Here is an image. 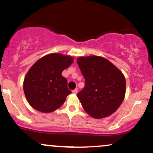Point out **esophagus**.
<instances>
[{
  "instance_id": "34e87169",
  "label": "esophagus",
  "mask_w": 153,
  "mask_h": 153,
  "mask_svg": "<svg viewBox=\"0 0 153 153\" xmlns=\"http://www.w3.org/2000/svg\"><path fill=\"white\" fill-rule=\"evenodd\" d=\"M77 92H78V89H74V90L72 91V93L73 94H77Z\"/></svg>"
}]
</instances>
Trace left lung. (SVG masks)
I'll return each mask as SVG.
<instances>
[{
    "label": "left lung",
    "instance_id": "obj_1",
    "mask_svg": "<svg viewBox=\"0 0 153 153\" xmlns=\"http://www.w3.org/2000/svg\"><path fill=\"white\" fill-rule=\"evenodd\" d=\"M85 79V86L77 94L86 112L95 119L110 116L123 103L126 82L120 70L107 59L99 56L76 59Z\"/></svg>",
    "mask_w": 153,
    "mask_h": 153
}]
</instances>
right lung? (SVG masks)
<instances>
[{
	"label": "right lung",
	"instance_id": "right-lung-1",
	"mask_svg": "<svg viewBox=\"0 0 153 153\" xmlns=\"http://www.w3.org/2000/svg\"><path fill=\"white\" fill-rule=\"evenodd\" d=\"M73 62L71 56L52 53L34 63L23 81L25 96L33 108L49 113L64 104L71 91L62 73Z\"/></svg>",
	"mask_w": 153,
	"mask_h": 153
}]
</instances>
